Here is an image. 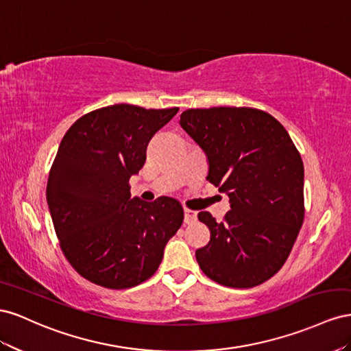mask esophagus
<instances>
[{
	"label": "esophagus",
	"mask_w": 351,
	"mask_h": 351,
	"mask_svg": "<svg viewBox=\"0 0 351 351\" xmlns=\"http://www.w3.org/2000/svg\"><path fill=\"white\" fill-rule=\"evenodd\" d=\"M184 220H185L186 225L194 223L195 220H197V212H194V210L185 208V210H184Z\"/></svg>",
	"instance_id": "esophagus-1"
}]
</instances>
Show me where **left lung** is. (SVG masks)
I'll return each mask as SVG.
<instances>
[{"instance_id": "8db88e82", "label": "left lung", "mask_w": 351, "mask_h": 351, "mask_svg": "<svg viewBox=\"0 0 351 351\" xmlns=\"http://www.w3.org/2000/svg\"><path fill=\"white\" fill-rule=\"evenodd\" d=\"M179 123L204 149L207 181L231 204L222 222L198 213L210 229L195 252L199 267L225 287L263 284L284 266L303 225L302 156L285 128L257 108H189Z\"/></svg>"}]
</instances>
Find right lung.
I'll use <instances>...</instances> for the list:
<instances>
[{
	"label": "right lung",
	"mask_w": 351,
	"mask_h": 351,
	"mask_svg": "<svg viewBox=\"0 0 351 351\" xmlns=\"http://www.w3.org/2000/svg\"><path fill=\"white\" fill-rule=\"evenodd\" d=\"M178 110L103 107L77 119L60 143L47 203L63 254L89 282L125 289L147 281L181 228L178 199L147 203L129 191L149 139Z\"/></svg>",
	"instance_id": "1"
}]
</instances>
